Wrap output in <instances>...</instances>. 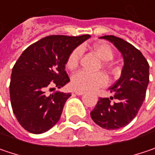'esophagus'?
<instances>
[{"label": "esophagus", "instance_id": "34e87169", "mask_svg": "<svg viewBox=\"0 0 155 155\" xmlns=\"http://www.w3.org/2000/svg\"><path fill=\"white\" fill-rule=\"evenodd\" d=\"M75 94H77V95H83L84 94V92L83 91H79V90H77V91H75Z\"/></svg>", "mask_w": 155, "mask_h": 155}]
</instances>
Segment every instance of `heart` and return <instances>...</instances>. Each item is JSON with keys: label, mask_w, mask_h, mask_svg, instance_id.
Returning <instances> with one entry per match:
<instances>
[{"label": "heart", "mask_w": 155, "mask_h": 155, "mask_svg": "<svg viewBox=\"0 0 155 155\" xmlns=\"http://www.w3.org/2000/svg\"><path fill=\"white\" fill-rule=\"evenodd\" d=\"M93 49L96 54L103 61H109L114 57V51L112 48L106 43H98L93 46ZM81 49L75 48L70 54L66 61V67L73 71L78 66L79 59L81 56ZM107 83V78L102 72L90 73L80 71L72 76L71 84L76 90L91 91L98 87L104 86Z\"/></svg>", "instance_id": "b5f03b06"}]
</instances>
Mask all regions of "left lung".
<instances>
[{
	"mask_svg": "<svg viewBox=\"0 0 155 155\" xmlns=\"http://www.w3.org/2000/svg\"><path fill=\"white\" fill-rule=\"evenodd\" d=\"M114 44L123 54L124 65L120 78L109 87L113 97L100 98L91 112L94 122L103 129L116 130L124 127L137 116L143 104L149 83V64L142 53L124 39L113 35L101 37Z\"/></svg>",
	"mask_w": 155,
	"mask_h": 155,
	"instance_id": "1",
	"label": "left lung"
}]
</instances>
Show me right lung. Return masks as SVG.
Here are the masks:
<instances>
[{
    "label": "right lung",
    "mask_w": 155,
    "mask_h": 155,
    "mask_svg": "<svg viewBox=\"0 0 155 155\" xmlns=\"http://www.w3.org/2000/svg\"><path fill=\"white\" fill-rule=\"evenodd\" d=\"M90 35H51L25 50L15 63L9 84L10 102L18 123L27 131H48L60 119L71 94L46 91L61 88L70 82L65 71L68 56Z\"/></svg>",
    "instance_id": "right-lung-1"
}]
</instances>
